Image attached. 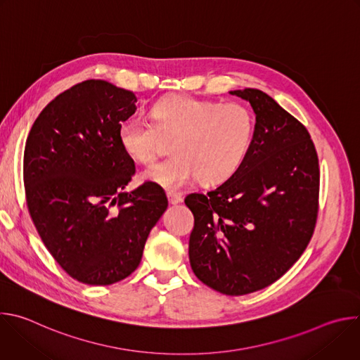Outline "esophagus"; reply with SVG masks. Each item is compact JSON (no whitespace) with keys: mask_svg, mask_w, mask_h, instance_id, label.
<instances>
[{"mask_svg":"<svg viewBox=\"0 0 360 360\" xmlns=\"http://www.w3.org/2000/svg\"><path fill=\"white\" fill-rule=\"evenodd\" d=\"M167 196H168V200H169V203H171V205H176V203L182 202V199H184L181 193H178V192H172V191H169V192L167 193Z\"/></svg>","mask_w":360,"mask_h":360,"instance_id":"esophagus-1","label":"esophagus"}]
</instances>
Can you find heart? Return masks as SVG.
I'll return each mask as SVG.
<instances>
[{
  "label": "heart",
  "instance_id": "obj_1",
  "mask_svg": "<svg viewBox=\"0 0 360 360\" xmlns=\"http://www.w3.org/2000/svg\"><path fill=\"white\" fill-rule=\"evenodd\" d=\"M152 121L139 115L124 118L118 141L127 155L149 164L168 150L175 155L153 164L145 178L176 189L192 178L205 185L229 179L245 162L255 138V115L243 104L172 95L150 110Z\"/></svg>",
  "mask_w": 360,
  "mask_h": 360
}]
</instances>
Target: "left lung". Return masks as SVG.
Instances as JSON below:
<instances>
[{
	"mask_svg": "<svg viewBox=\"0 0 360 360\" xmlns=\"http://www.w3.org/2000/svg\"><path fill=\"white\" fill-rule=\"evenodd\" d=\"M232 95L256 114L250 150L221 186L189 193V261L196 278L239 296L278 281L311 242L319 212V160L306 127L268 94Z\"/></svg>",
	"mask_w": 360,
	"mask_h": 360,
	"instance_id": "obj_1",
	"label": "left lung"
}]
</instances>
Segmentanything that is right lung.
<instances>
[{"label":"right lung","mask_w":360,"mask_h":360,"mask_svg":"<svg viewBox=\"0 0 360 360\" xmlns=\"http://www.w3.org/2000/svg\"><path fill=\"white\" fill-rule=\"evenodd\" d=\"M135 102L132 91L86 79L51 101L27 138L30 217L54 261L85 285L129 276L168 208L153 182L124 192L135 164L120 145L118 125L135 114Z\"/></svg>","instance_id":"add662e5"}]
</instances>
